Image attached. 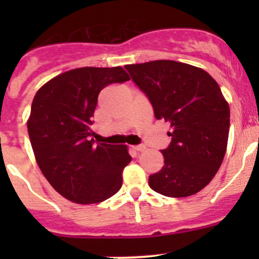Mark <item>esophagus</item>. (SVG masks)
Masks as SVG:
<instances>
[{
  "label": "esophagus",
  "instance_id": "1",
  "mask_svg": "<svg viewBox=\"0 0 259 259\" xmlns=\"http://www.w3.org/2000/svg\"><path fill=\"white\" fill-rule=\"evenodd\" d=\"M133 149H134L135 151H139V153H142V151H144L145 150V145H135V146H133Z\"/></svg>",
  "mask_w": 259,
  "mask_h": 259
}]
</instances>
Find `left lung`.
Masks as SVG:
<instances>
[{
    "mask_svg": "<svg viewBox=\"0 0 259 259\" xmlns=\"http://www.w3.org/2000/svg\"><path fill=\"white\" fill-rule=\"evenodd\" d=\"M134 82L150 100L158 120L170 125L164 165L149 177L159 194H197L214 178L227 151L229 105L218 82L203 69L173 60L126 65Z\"/></svg>",
    "mask_w": 259,
    "mask_h": 259,
    "instance_id": "8db88e82",
    "label": "left lung"
}]
</instances>
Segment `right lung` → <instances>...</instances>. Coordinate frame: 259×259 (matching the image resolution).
Segmentation results:
<instances>
[{
    "label": "right lung",
    "mask_w": 259,
    "mask_h": 259,
    "mask_svg": "<svg viewBox=\"0 0 259 259\" xmlns=\"http://www.w3.org/2000/svg\"><path fill=\"white\" fill-rule=\"evenodd\" d=\"M127 80L121 66L79 67L44 83L33 98L27 130L36 163L70 202L101 203L121 188L132 161L127 146L95 144L90 126L99 93Z\"/></svg>",
    "instance_id": "add662e5"
}]
</instances>
